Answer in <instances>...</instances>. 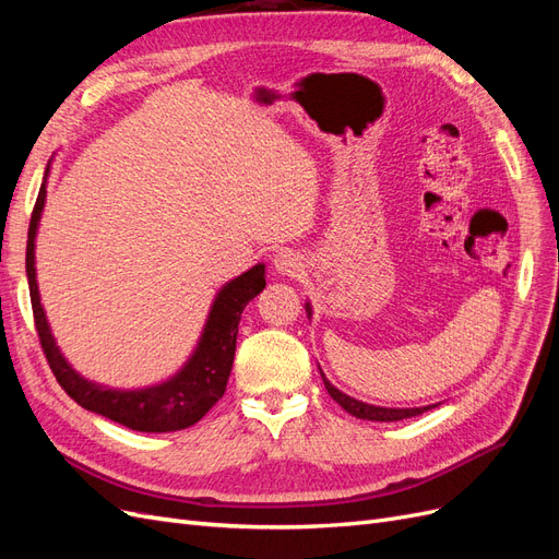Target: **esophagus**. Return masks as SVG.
<instances>
[{"label": "esophagus", "instance_id": "esophagus-1", "mask_svg": "<svg viewBox=\"0 0 559 559\" xmlns=\"http://www.w3.org/2000/svg\"><path fill=\"white\" fill-rule=\"evenodd\" d=\"M275 270L277 273H282V275H296L298 270L302 267V263H300V257L296 251H292V249H282V251H277L275 253Z\"/></svg>", "mask_w": 559, "mask_h": 559}]
</instances>
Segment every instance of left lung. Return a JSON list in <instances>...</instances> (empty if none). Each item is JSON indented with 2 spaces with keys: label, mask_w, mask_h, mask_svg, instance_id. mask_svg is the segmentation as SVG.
Segmentation results:
<instances>
[{
  "label": "left lung",
  "mask_w": 559,
  "mask_h": 559,
  "mask_svg": "<svg viewBox=\"0 0 559 559\" xmlns=\"http://www.w3.org/2000/svg\"><path fill=\"white\" fill-rule=\"evenodd\" d=\"M306 310H308V317L312 314L310 310V302H306ZM321 378H324V373H321ZM324 384H326V392L331 394V399L335 403H341L343 408L359 417V419H370V421H399V419H408V417H415V415H421L429 408H436V405H425V408H382V405H370V403H364V401H357L352 399L347 394H343L341 389L333 386L326 378H324Z\"/></svg>",
  "instance_id": "left-lung-1"
}]
</instances>
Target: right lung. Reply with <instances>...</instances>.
<instances>
[{
  "label": "right lung",
  "instance_id": "1",
  "mask_svg": "<svg viewBox=\"0 0 559 559\" xmlns=\"http://www.w3.org/2000/svg\"><path fill=\"white\" fill-rule=\"evenodd\" d=\"M46 177L29 218L25 270L39 343L56 380L81 408L118 421V425L134 431L165 433L195 425V421L205 417L212 405L226 392L235 359V341H238L240 317L247 308V302L263 292L265 265H253L240 277L230 280L224 289L216 294L198 347L177 376L146 389H130V392H126V389H109L103 384H95L86 378H81L76 370L67 364L60 347L56 345L53 333H50L41 308L35 267V240L46 202Z\"/></svg>",
  "mask_w": 559,
  "mask_h": 559
}]
</instances>
